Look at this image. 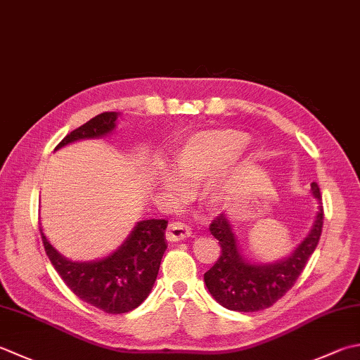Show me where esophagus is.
Here are the masks:
<instances>
[{
    "instance_id": "34e87169",
    "label": "esophagus",
    "mask_w": 360,
    "mask_h": 360,
    "mask_svg": "<svg viewBox=\"0 0 360 360\" xmlns=\"http://www.w3.org/2000/svg\"><path fill=\"white\" fill-rule=\"evenodd\" d=\"M190 228L187 226L186 223L182 221H172L170 224H168L167 228V240L170 242H179V240H184V238L190 237Z\"/></svg>"
}]
</instances>
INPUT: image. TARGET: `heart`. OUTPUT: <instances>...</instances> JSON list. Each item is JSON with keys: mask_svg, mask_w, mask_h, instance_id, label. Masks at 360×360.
<instances>
[{"mask_svg": "<svg viewBox=\"0 0 360 360\" xmlns=\"http://www.w3.org/2000/svg\"><path fill=\"white\" fill-rule=\"evenodd\" d=\"M246 143L248 136L236 129L196 132L176 150L173 158L174 174L187 186L201 182L234 160L243 151ZM156 179L165 187H178V181L165 170H160ZM207 202L214 209L223 206L224 193L220 186L215 184L209 188Z\"/></svg>", "mask_w": 360, "mask_h": 360, "instance_id": "heart-1", "label": "heart"}]
</instances>
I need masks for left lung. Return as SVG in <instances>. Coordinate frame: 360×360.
I'll list each match as a JSON object with an SVG mask.
<instances>
[{"instance_id":"obj_1","label":"left lung","mask_w":360,"mask_h":360,"mask_svg":"<svg viewBox=\"0 0 360 360\" xmlns=\"http://www.w3.org/2000/svg\"><path fill=\"white\" fill-rule=\"evenodd\" d=\"M311 187L314 196L320 201L312 231L290 257L276 264L251 265L245 262L226 215L220 214L214 218L209 229L220 243L221 255L218 256L212 269L204 273V283L210 295L223 307L237 312L262 311L283 298L297 283L309 257L319 245L325 218L320 187L316 182H312Z\"/></svg>"}]
</instances>
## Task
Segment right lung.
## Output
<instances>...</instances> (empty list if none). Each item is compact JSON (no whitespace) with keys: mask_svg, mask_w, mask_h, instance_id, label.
I'll return each instance as SVG.
<instances>
[{"mask_svg":"<svg viewBox=\"0 0 360 360\" xmlns=\"http://www.w3.org/2000/svg\"><path fill=\"white\" fill-rule=\"evenodd\" d=\"M117 117V112H103L94 117L67 134L56 150L81 139L105 136L115 128ZM167 223L162 218L139 221L128 240L96 262H72L53 248L41 229L40 236L56 271L77 298L105 314H124L142 304L151 292L167 250Z\"/></svg>","mask_w":360,"mask_h":360,"instance_id":"obj_1","label":"right lung"}]
</instances>
